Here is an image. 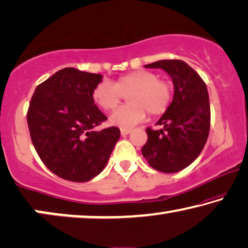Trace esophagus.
I'll return each mask as SVG.
<instances>
[{"instance_id": "34e87169", "label": "esophagus", "mask_w": 248, "mask_h": 248, "mask_svg": "<svg viewBox=\"0 0 248 248\" xmlns=\"http://www.w3.org/2000/svg\"><path fill=\"white\" fill-rule=\"evenodd\" d=\"M131 133V130L130 128H121V134L123 136H126Z\"/></svg>"}]
</instances>
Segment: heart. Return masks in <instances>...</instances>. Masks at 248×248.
I'll return each instance as SVG.
<instances>
[{
    "instance_id": "obj_1",
    "label": "heart",
    "mask_w": 248,
    "mask_h": 248,
    "mask_svg": "<svg viewBox=\"0 0 248 248\" xmlns=\"http://www.w3.org/2000/svg\"><path fill=\"white\" fill-rule=\"evenodd\" d=\"M127 93L130 104L120 107L109 117V123L114 126L132 128L144 120L146 110L152 116L164 113L170 105L172 89L152 71L134 70L122 75L114 84L100 81L93 89L92 96L100 108L112 110Z\"/></svg>"
}]
</instances>
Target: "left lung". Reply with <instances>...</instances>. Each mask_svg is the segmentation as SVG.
<instances>
[{
  "instance_id": "8db88e82",
  "label": "left lung",
  "mask_w": 248,
  "mask_h": 248,
  "mask_svg": "<svg viewBox=\"0 0 248 248\" xmlns=\"http://www.w3.org/2000/svg\"><path fill=\"white\" fill-rule=\"evenodd\" d=\"M160 68L173 82V99L157 125L146 130L148 142L142 155L153 169L164 173L184 170L195 161L206 144L210 127V105L202 77L182 60H160L145 64Z\"/></svg>"
}]
</instances>
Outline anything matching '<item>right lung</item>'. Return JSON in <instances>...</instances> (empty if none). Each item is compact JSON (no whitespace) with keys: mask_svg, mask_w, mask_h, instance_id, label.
Returning a JSON list of instances; mask_svg holds the SVG:
<instances>
[{"mask_svg":"<svg viewBox=\"0 0 248 248\" xmlns=\"http://www.w3.org/2000/svg\"><path fill=\"white\" fill-rule=\"evenodd\" d=\"M99 74L63 68L35 88L28 126L37 153L50 171L74 182L92 180L104 170L121 138L115 126L95 131L107 117L93 99Z\"/></svg>","mask_w":248,"mask_h":248,"instance_id":"add662e5","label":"right lung"}]
</instances>
